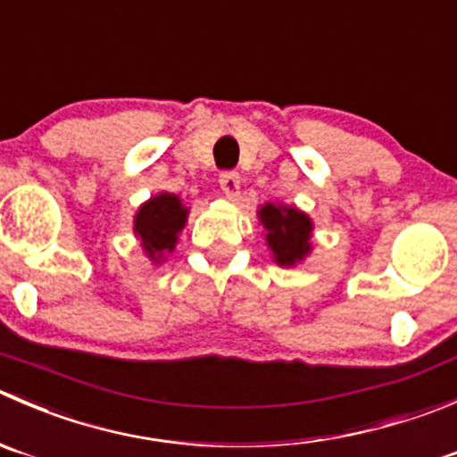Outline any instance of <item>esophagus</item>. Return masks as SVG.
Listing matches in <instances>:
<instances>
[{"instance_id": "1", "label": "esophagus", "mask_w": 457, "mask_h": 457, "mask_svg": "<svg viewBox=\"0 0 457 457\" xmlns=\"http://www.w3.org/2000/svg\"><path fill=\"white\" fill-rule=\"evenodd\" d=\"M220 189L228 198H237L238 196V189H241V179H238L237 171H223L219 179Z\"/></svg>"}]
</instances>
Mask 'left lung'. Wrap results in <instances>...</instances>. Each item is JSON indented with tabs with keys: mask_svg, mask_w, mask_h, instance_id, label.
Segmentation results:
<instances>
[{
	"mask_svg": "<svg viewBox=\"0 0 457 457\" xmlns=\"http://www.w3.org/2000/svg\"><path fill=\"white\" fill-rule=\"evenodd\" d=\"M265 229V245L278 268H295L312 254L314 223L299 207L286 203H263L256 210Z\"/></svg>",
	"mask_w": 457,
	"mask_h": 457,
	"instance_id": "left-lung-1",
	"label": "left lung"
}]
</instances>
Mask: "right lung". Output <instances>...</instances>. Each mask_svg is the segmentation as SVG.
Listing matches in <instances>:
<instances>
[{
	"mask_svg": "<svg viewBox=\"0 0 457 457\" xmlns=\"http://www.w3.org/2000/svg\"><path fill=\"white\" fill-rule=\"evenodd\" d=\"M189 207L171 192H158L138 207L134 216V234L145 256L161 265L167 254L176 250L179 234L187 225Z\"/></svg>",
	"mask_w": 457,
	"mask_h": 457,
	"instance_id": "obj_1",
	"label": "right lung"
}]
</instances>
